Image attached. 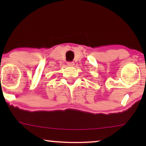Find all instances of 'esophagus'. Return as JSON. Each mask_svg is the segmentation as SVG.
<instances>
[{
  "label": "esophagus",
  "instance_id": "esophagus-1",
  "mask_svg": "<svg viewBox=\"0 0 146 146\" xmlns=\"http://www.w3.org/2000/svg\"><path fill=\"white\" fill-rule=\"evenodd\" d=\"M74 64H75L74 62H67V65L69 66H74Z\"/></svg>",
  "mask_w": 146,
  "mask_h": 146
}]
</instances>
